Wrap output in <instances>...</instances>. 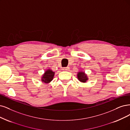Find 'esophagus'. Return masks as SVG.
<instances>
[{
  "mask_svg": "<svg viewBox=\"0 0 130 130\" xmlns=\"http://www.w3.org/2000/svg\"><path fill=\"white\" fill-rule=\"evenodd\" d=\"M69 69V67H67V68H62V71H68Z\"/></svg>",
  "mask_w": 130,
  "mask_h": 130,
  "instance_id": "esophagus-1",
  "label": "esophagus"
}]
</instances>
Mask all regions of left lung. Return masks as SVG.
<instances>
[{
	"label": "left lung",
	"instance_id": "8db88e82",
	"mask_svg": "<svg viewBox=\"0 0 130 130\" xmlns=\"http://www.w3.org/2000/svg\"><path fill=\"white\" fill-rule=\"evenodd\" d=\"M77 78L79 81L81 83H85L86 81L88 80V78L87 75L85 73V72L79 71L77 73Z\"/></svg>",
	"mask_w": 130,
	"mask_h": 130
}]
</instances>
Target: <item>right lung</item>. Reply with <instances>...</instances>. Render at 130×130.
Wrapping results in <instances>:
<instances>
[{
    "mask_svg": "<svg viewBox=\"0 0 130 130\" xmlns=\"http://www.w3.org/2000/svg\"><path fill=\"white\" fill-rule=\"evenodd\" d=\"M55 74V72L50 69H48L47 70H45L44 74L41 76L42 82L45 84L50 83L51 81L54 79Z\"/></svg>",
    "mask_w": 130,
    "mask_h": 130,
    "instance_id": "1",
    "label": "right lung"
}]
</instances>
